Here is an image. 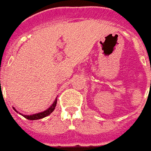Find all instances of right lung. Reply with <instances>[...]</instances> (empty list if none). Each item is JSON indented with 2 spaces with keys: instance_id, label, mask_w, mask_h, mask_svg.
I'll return each instance as SVG.
<instances>
[{
  "instance_id": "add662e5",
  "label": "right lung",
  "mask_w": 151,
  "mask_h": 151,
  "mask_svg": "<svg viewBox=\"0 0 151 151\" xmlns=\"http://www.w3.org/2000/svg\"><path fill=\"white\" fill-rule=\"evenodd\" d=\"M56 103H57V99H55V101L53 102V104H52L47 110H45L44 112H41V113H35V114H32V115H23V114H22V113H20V114L22 116H23L24 118H26L27 119H28V120H37V119H44L45 117L49 116L51 113H53V111L55 110V107H56ZM13 109H14L17 113H18V112L15 109L14 107H13Z\"/></svg>"
}]
</instances>
